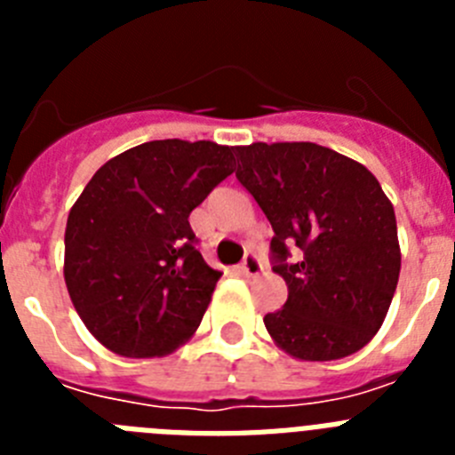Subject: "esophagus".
<instances>
[{
  "instance_id": "esophagus-1",
  "label": "esophagus",
  "mask_w": 455,
  "mask_h": 455,
  "mask_svg": "<svg viewBox=\"0 0 455 455\" xmlns=\"http://www.w3.org/2000/svg\"><path fill=\"white\" fill-rule=\"evenodd\" d=\"M262 268H264L262 262H259L255 255H248L246 259H243V264H241V273H243L246 277L259 275V273H262Z\"/></svg>"
}]
</instances>
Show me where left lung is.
Masks as SVG:
<instances>
[{"label":"left lung","mask_w":455,"mask_h":455,"mask_svg":"<svg viewBox=\"0 0 455 455\" xmlns=\"http://www.w3.org/2000/svg\"><path fill=\"white\" fill-rule=\"evenodd\" d=\"M236 180L275 236L273 271L287 303L264 316L268 335L303 363L353 355L373 339L396 291L401 248L394 207L360 162L331 148L251 143L235 148ZM289 247L301 257L287 263Z\"/></svg>","instance_id":"8db88e82"}]
</instances>
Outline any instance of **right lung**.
I'll return each instance as SVG.
<instances>
[{
    "label": "right lung",
    "instance_id": "1",
    "mask_svg": "<svg viewBox=\"0 0 455 455\" xmlns=\"http://www.w3.org/2000/svg\"><path fill=\"white\" fill-rule=\"evenodd\" d=\"M235 148L150 140L108 159L66 225L63 277L79 319L116 355L162 357L198 331L220 271L188 214L232 175Z\"/></svg>",
    "mask_w": 455,
    "mask_h": 455
}]
</instances>
